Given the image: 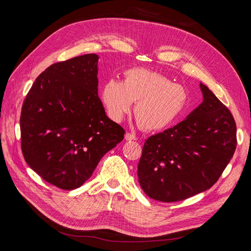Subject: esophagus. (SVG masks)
Segmentation results:
<instances>
[{"label":"esophagus","mask_w":251,"mask_h":251,"mask_svg":"<svg viewBox=\"0 0 251 251\" xmlns=\"http://www.w3.org/2000/svg\"><path fill=\"white\" fill-rule=\"evenodd\" d=\"M125 139L126 141H136L137 140V137L134 135V134H130V133H126L125 135Z\"/></svg>","instance_id":"1"}]
</instances>
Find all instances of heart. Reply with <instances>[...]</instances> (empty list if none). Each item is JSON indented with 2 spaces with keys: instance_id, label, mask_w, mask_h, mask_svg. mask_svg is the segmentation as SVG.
Listing matches in <instances>:
<instances>
[{
  "instance_id": "obj_1",
  "label": "heart",
  "mask_w": 251,
  "mask_h": 251,
  "mask_svg": "<svg viewBox=\"0 0 251 251\" xmlns=\"http://www.w3.org/2000/svg\"><path fill=\"white\" fill-rule=\"evenodd\" d=\"M101 100L108 116L121 122L135 105V116L141 127L160 130L173 125L184 111L188 92L166 76L135 67L125 73V79H108L101 89Z\"/></svg>"
}]
</instances>
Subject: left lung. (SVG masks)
Returning a JSON list of instances; mask_svg holds the SVG:
<instances>
[{
  "label": "left lung",
  "instance_id": "obj_1",
  "mask_svg": "<svg viewBox=\"0 0 251 251\" xmlns=\"http://www.w3.org/2000/svg\"><path fill=\"white\" fill-rule=\"evenodd\" d=\"M203 101L183 122L149 137L143 146L138 178L154 200L176 202L217 183L236 150L230 110L200 82Z\"/></svg>",
  "mask_w": 251,
  "mask_h": 251
}]
</instances>
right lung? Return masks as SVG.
I'll return each instance as SVG.
<instances>
[{"instance_id":"1","label":"right lung","mask_w":251,"mask_h":251,"mask_svg":"<svg viewBox=\"0 0 251 251\" xmlns=\"http://www.w3.org/2000/svg\"><path fill=\"white\" fill-rule=\"evenodd\" d=\"M98 60L87 54L42 73L23 102L21 149L40 176L63 190L80 187L125 129L105 113L98 96Z\"/></svg>"}]
</instances>
